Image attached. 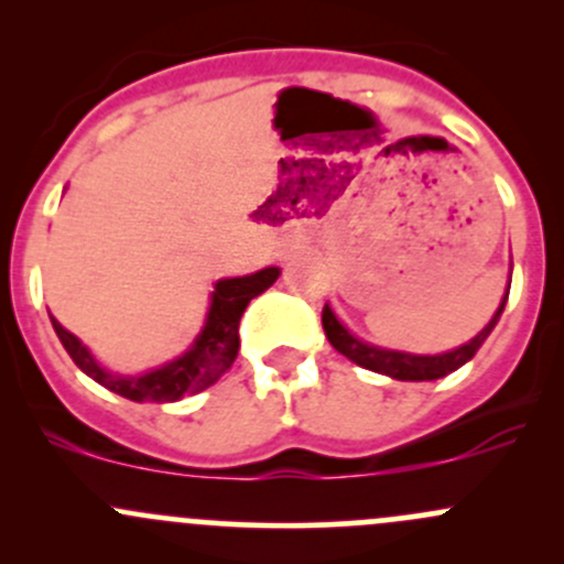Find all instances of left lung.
<instances>
[{
    "mask_svg": "<svg viewBox=\"0 0 564 564\" xmlns=\"http://www.w3.org/2000/svg\"><path fill=\"white\" fill-rule=\"evenodd\" d=\"M286 202H297V198L286 196ZM508 292H510V286H508ZM508 292H505L502 305H499V311L494 314L491 322H488L486 327H482L480 333L469 340V344H464V346H458V349L445 351V355H436V357L403 355V351H388V349H377V346L362 344V340H357L355 335H351L349 329H346L344 324L335 318V314L327 308V305H324V311H322V327H324V333H327L329 344H333L340 355L349 357L351 362H357V366L368 368V371L384 373V377L401 379V382H431V379H442V377H447V373L458 371L464 362H469L471 357H475V351L480 349L482 340L491 335L494 324H497L499 316H502L505 303H508Z\"/></svg>",
    "mask_w": 564,
    "mask_h": 564,
    "instance_id": "1",
    "label": "left lung"
}]
</instances>
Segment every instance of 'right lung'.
<instances>
[{"mask_svg": "<svg viewBox=\"0 0 564 564\" xmlns=\"http://www.w3.org/2000/svg\"><path fill=\"white\" fill-rule=\"evenodd\" d=\"M278 275H281L278 267H267V270L253 272V275L218 281V286L213 292L207 324H204L196 344L185 355L176 357L174 362L158 368V371L141 373V377H117V373L104 371L93 360V355L84 349L76 335L67 333L54 316H51V324H54L56 335H59L62 346L73 357V362L87 377L104 384V388L139 403L180 401V398L207 390L209 384H215L229 371L231 362L237 360V349H240V318L246 314L248 303L253 297H259L264 289H270Z\"/></svg>", "mask_w": 564, "mask_h": 564, "instance_id": "right-lung-1", "label": "right lung"}]
</instances>
